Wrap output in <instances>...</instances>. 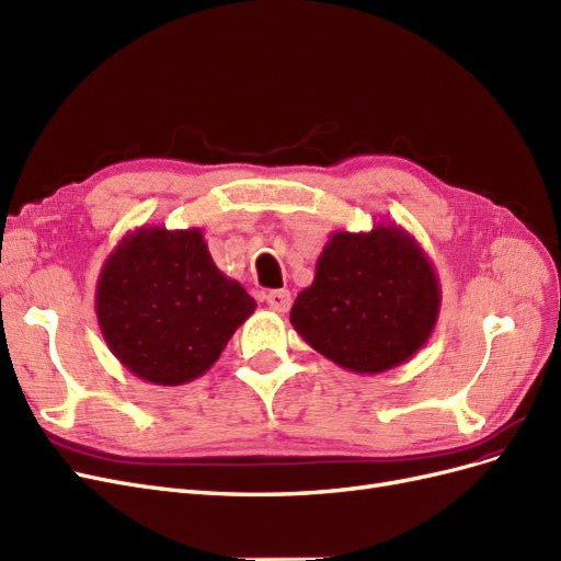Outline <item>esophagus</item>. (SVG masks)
I'll list each match as a JSON object with an SVG mask.
<instances>
[{
  "instance_id": "obj_1",
  "label": "esophagus",
  "mask_w": 561,
  "mask_h": 561,
  "mask_svg": "<svg viewBox=\"0 0 561 561\" xmlns=\"http://www.w3.org/2000/svg\"><path fill=\"white\" fill-rule=\"evenodd\" d=\"M266 304H268V309H274L278 313H287L293 307V295L287 290H271L266 295Z\"/></svg>"
}]
</instances>
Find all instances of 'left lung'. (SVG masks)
<instances>
[{"label":"left lung","instance_id":"1","mask_svg":"<svg viewBox=\"0 0 561 561\" xmlns=\"http://www.w3.org/2000/svg\"><path fill=\"white\" fill-rule=\"evenodd\" d=\"M443 304L433 262L393 222L371 231H332L316 276L297 295L290 322L328 360L379 375L426 346Z\"/></svg>","mask_w":561,"mask_h":561}]
</instances>
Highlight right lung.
<instances>
[{"mask_svg":"<svg viewBox=\"0 0 561 561\" xmlns=\"http://www.w3.org/2000/svg\"><path fill=\"white\" fill-rule=\"evenodd\" d=\"M257 304L225 276L201 229L138 227L100 268L95 316L114 358L157 386H182L215 365Z\"/></svg>","mask_w":561,"mask_h":561,"instance_id":"add662e5","label":"right lung"}]
</instances>
